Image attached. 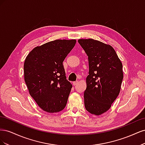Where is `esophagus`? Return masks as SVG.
Returning <instances> with one entry per match:
<instances>
[{"instance_id":"obj_1","label":"esophagus","mask_w":145,"mask_h":145,"mask_svg":"<svg viewBox=\"0 0 145 145\" xmlns=\"http://www.w3.org/2000/svg\"><path fill=\"white\" fill-rule=\"evenodd\" d=\"M78 83V81H76V82H73V85L74 86H76V85H77V84Z\"/></svg>"}]
</instances>
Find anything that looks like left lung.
I'll list each match as a JSON object with an SVG mask.
<instances>
[{
    "mask_svg": "<svg viewBox=\"0 0 145 145\" xmlns=\"http://www.w3.org/2000/svg\"><path fill=\"white\" fill-rule=\"evenodd\" d=\"M78 42L88 56L85 106L92 114L99 116L111 108L120 93L122 63L111 45L93 39H79Z\"/></svg>",
    "mask_w": 145,
    "mask_h": 145,
    "instance_id": "left-lung-1",
    "label": "left lung"
}]
</instances>
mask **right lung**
I'll return each mask as SVG.
<instances>
[{"instance_id": "obj_1", "label": "right lung", "mask_w": 145, "mask_h": 145, "mask_svg": "<svg viewBox=\"0 0 145 145\" xmlns=\"http://www.w3.org/2000/svg\"><path fill=\"white\" fill-rule=\"evenodd\" d=\"M76 40H56L37 46L24 62V78L31 96L50 113L63 110L72 85L67 80L63 62Z\"/></svg>"}]
</instances>
